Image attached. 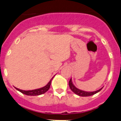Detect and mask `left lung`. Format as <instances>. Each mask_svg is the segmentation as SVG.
Here are the masks:
<instances>
[{"mask_svg":"<svg viewBox=\"0 0 121 121\" xmlns=\"http://www.w3.org/2000/svg\"><path fill=\"white\" fill-rule=\"evenodd\" d=\"M69 84V86H70V89L72 90L73 92L75 94L77 95L80 96H83V97L90 96L96 94V93L100 92V90H101L103 88L102 87L101 89H99V90H96V91H95V92H86V91H83V90H80V89H77L76 87H75V86L74 85L73 83L71 78H70Z\"/></svg>","mask_w":121,"mask_h":121,"instance_id":"8db88e82","label":"left lung"}]
</instances>
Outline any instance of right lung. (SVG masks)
<instances>
[{"mask_svg":"<svg viewBox=\"0 0 121 121\" xmlns=\"http://www.w3.org/2000/svg\"><path fill=\"white\" fill-rule=\"evenodd\" d=\"M54 77H52L51 80H50V82L48 83V84H47L46 86H45L44 87L41 88H39V89H35V90H21V89H17V88L15 87V89L16 90H17L18 91H19L20 92H21L23 94L26 95L28 96H38L40 95L44 94L45 93V92H47L48 89H50V85H51V81H52V78Z\"/></svg>","mask_w":121,"mask_h":121,"instance_id":"right-lung-1","label":"right lung"}]
</instances>
